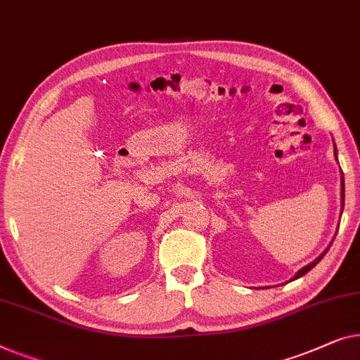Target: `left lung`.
<instances>
[{
  "instance_id": "left-lung-1",
  "label": "left lung",
  "mask_w": 360,
  "mask_h": 360,
  "mask_svg": "<svg viewBox=\"0 0 360 360\" xmlns=\"http://www.w3.org/2000/svg\"><path fill=\"white\" fill-rule=\"evenodd\" d=\"M334 156H336V160H338V150H336V146H334ZM342 209H344V176H342V173H341V214H342ZM331 245H333V241L330 243V246H331ZM330 246H328V248H326V250H325V251H323V252H321V255H320V256H318L315 261H313V262H310V264H307L305 267H302V269H300V271H298V272H297V274H295V276H293L290 281H295V279H298V277L305 276L308 271H311V269H313V267H315V266L318 264V262H320V261L323 259V256H325V255H326V252H328V250H330Z\"/></svg>"
}]
</instances>
